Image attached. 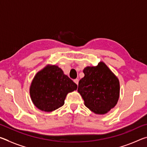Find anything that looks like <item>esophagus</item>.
Returning <instances> with one entry per match:
<instances>
[{
    "label": "esophagus",
    "mask_w": 147,
    "mask_h": 147,
    "mask_svg": "<svg viewBox=\"0 0 147 147\" xmlns=\"http://www.w3.org/2000/svg\"><path fill=\"white\" fill-rule=\"evenodd\" d=\"M74 82L75 83L76 85H78V79H75V80H74Z\"/></svg>",
    "instance_id": "obj_1"
}]
</instances>
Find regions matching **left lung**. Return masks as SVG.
<instances>
[{"mask_svg": "<svg viewBox=\"0 0 147 147\" xmlns=\"http://www.w3.org/2000/svg\"><path fill=\"white\" fill-rule=\"evenodd\" d=\"M79 81L78 92L84 104L96 114H105L115 107L120 93L119 81L102 61L95 67H86Z\"/></svg>", "mask_w": 147, "mask_h": 147, "instance_id": "8db88e82", "label": "left lung"}]
</instances>
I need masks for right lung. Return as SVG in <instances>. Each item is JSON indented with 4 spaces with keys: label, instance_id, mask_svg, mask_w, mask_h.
Here are the masks:
<instances>
[{
    "label": "right lung",
    "instance_id": "obj_1",
    "mask_svg": "<svg viewBox=\"0 0 147 147\" xmlns=\"http://www.w3.org/2000/svg\"><path fill=\"white\" fill-rule=\"evenodd\" d=\"M76 89V84L60 68L48 65L34 76L30 94L37 108L51 112L63 106L67 94Z\"/></svg>",
    "mask_w": 147,
    "mask_h": 147
}]
</instances>
